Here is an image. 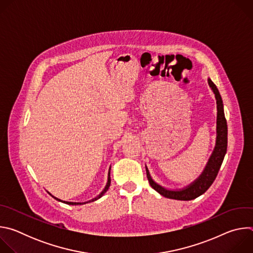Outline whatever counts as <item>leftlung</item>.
I'll list each match as a JSON object with an SVG mask.
<instances>
[{
	"mask_svg": "<svg viewBox=\"0 0 253 253\" xmlns=\"http://www.w3.org/2000/svg\"><path fill=\"white\" fill-rule=\"evenodd\" d=\"M208 85L213 92L216 105H217V118H216V141L215 147L207 161L206 166L204 167L201 174L191 182L189 185L185 186L181 189H168L158 184L152 179L150 172L145 165L146 174L148 181L151 187L156 190L159 194L166 198L176 199V200H192L202 195L213 183L216 176L218 174L220 166L223 162L224 156L227 150V123L224 115L223 102L220 96V93L215 86V84L208 78Z\"/></svg>",
	"mask_w": 253,
	"mask_h": 253,
	"instance_id": "8db88e82",
	"label": "left lung"
}]
</instances>
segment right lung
<instances>
[{
	"instance_id": "add662e5",
	"label": "right lung",
	"mask_w": 253,
	"mask_h": 253,
	"mask_svg": "<svg viewBox=\"0 0 253 253\" xmlns=\"http://www.w3.org/2000/svg\"><path fill=\"white\" fill-rule=\"evenodd\" d=\"M110 170H111V166H110V168H109V172H108V181H107V184H106V186H105V188L103 189V191L98 195V196H96L95 198H93V199H91V200H89V201H86V202H69V201H63V200H61V199H59V198H56L55 196H53L56 200H58V201H60V202H63V203H66V204H69V205H82V204H86V203H89V202H93V201H95V200H97V199H99V198H101L104 194H105V192L108 190V188H109V186H110V183H111V179H110ZM50 194V193H49ZM51 195V194H50Z\"/></svg>"
}]
</instances>
